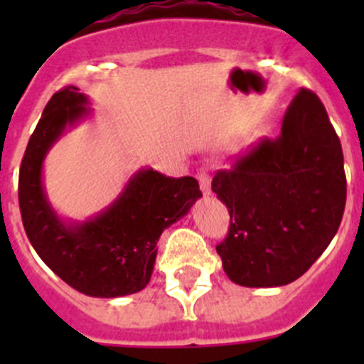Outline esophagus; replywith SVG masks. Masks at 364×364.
Wrapping results in <instances>:
<instances>
[{
    "instance_id": "obj_1",
    "label": "esophagus",
    "mask_w": 364,
    "mask_h": 364,
    "mask_svg": "<svg viewBox=\"0 0 364 364\" xmlns=\"http://www.w3.org/2000/svg\"><path fill=\"white\" fill-rule=\"evenodd\" d=\"M197 179H199L200 190H203L204 196H209V193H211V179H209L208 171H205V168H200V171L197 172Z\"/></svg>"
}]
</instances>
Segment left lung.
<instances>
[{"label":"left lung","instance_id":"8db88e82","mask_svg":"<svg viewBox=\"0 0 364 364\" xmlns=\"http://www.w3.org/2000/svg\"><path fill=\"white\" fill-rule=\"evenodd\" d=\"M211 190L230 225L216 245L227 277L243 287L297 280L338 230L347 199L340 139L317 95L301 87L277 139H262Z\"/></svg>","mask_w":364,"mask_h":364}]
</instances>
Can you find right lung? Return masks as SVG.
<instances>
[{
    "label": "right lung",
    "instance_id": "right-lung-1",
    "mask_svg": "<svg viewBox=\"0 0 364 364\" xmlns=\"http://www.w3.org/2000/svg\"><path fill=\"white\" fill-rule=\"evenodd\" d=\"M86 95L67 86L43 109L19 171L23 225L40 259L70 287L93 297L135 294L148 285L161 232L203 197L196 178L142 168L105 211L67 223L47 200L42 165L65 128L90 114Z\"/></svg>",
    "mask_w": 364,
    "mask_h": 364
}]
</instances>
